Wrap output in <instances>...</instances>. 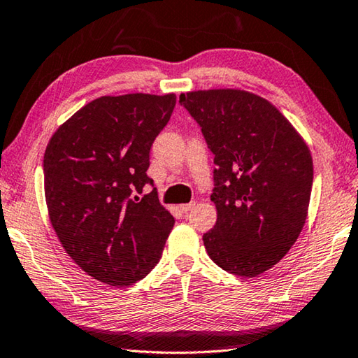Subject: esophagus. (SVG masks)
I'll return each mask as SVG.
<instances>
[{"label": "esophagus", "mask_w": 358, "mask_h": 358, "mask_svg": "<svg viewBox=\"0 0 358 358\" xmlns=\"http://www.w3.org/2000/svg\"><path fill=\"white\" fill-rule=\"evenodd\" d=\"M194 207H196V202H189V203H183V205H180V210L183 211V213H186V211L192 210Z\"/></svg>", "instance_id": "34e87169"}]
</instances>
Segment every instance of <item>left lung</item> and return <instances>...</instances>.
Segmentation results:
<instances>
[{
	"instance_id": "8db88e82",
	"label": "left lung",
	"mask_w": 358,
	"mask_h": 358,
	"mask_svg": "<svg viewBox=\"0 0 358 358\" xmlns=\"http://www.w3.org/2000/svg\"><path fill=\"white\" fill-rule=\"evenodd\" d=\"M180 102L215 155L216 224L203 234L210 259L252 278L286 256L305 226L313 157L292 123L262 96L238 88L197 90Z\"/></svg>"
}]
</instances>
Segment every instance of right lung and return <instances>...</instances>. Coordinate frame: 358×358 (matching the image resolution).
<instances>
[{
  "instance_id": "add662e5",
  "label": "right lung",
  "mask_w": 358,
  "mask_h": 358,
  "mask_svg": "<svg viewBox=\"0 0 358 358\" xmlns=\"http://www.w3.org/2000/svg\"><path fill=\"white\" fill-rule=\"evenodd\" d=\"M177 96L131 93L88 102L53 132L44 153L52 227L85 273L123 287L159 262L175 224L147 171L150 148Z\"/></svg>"
}]
</instances>
